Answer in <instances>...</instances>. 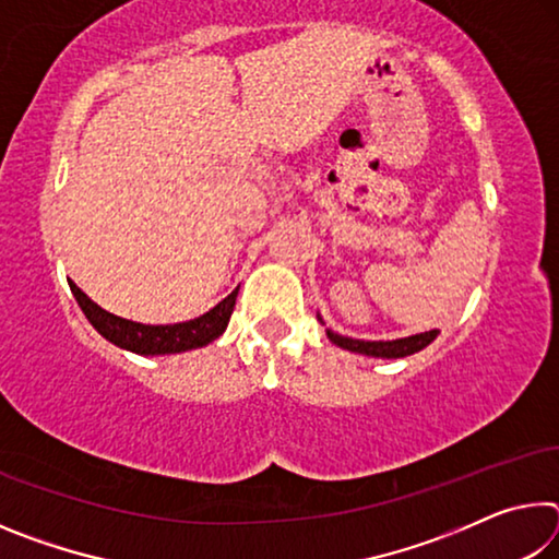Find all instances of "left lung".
<instances>
[{
    "mask_svg": "<svg viewBox=\"0 0 559 559\" xmlns=\"http://www.w3.org/2000/svg\"><path fill=\"white\" fill-rule=\"evenodd\" d=\"M439 335V330H429V333H419V335H412V337H400V340H390V343H372V340H353V337H343L333 333V330H328V337L333 340L337 347L349 349V353H359V355H372V357H386V359H394V357H406V355H414L419 353V349L427 347L429 343H433V337Z\"/></svg>",
    "mask_w": 559,
    "mask_h": 559,
    "instance_id": "8db88e82",
    "label": "left lung"
}]
</instances>
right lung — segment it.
<instances>
[{"label": "right lung", "instance_id": "1", "mask_svg": "<svg viewBox=\"0 0 559 559\" xmlns=\"http://www.w3.org/2000/svg\"><path fill=\"white\" fill-rule=\"evenodd\" d=\"M69 286L75 300H79L81 310L91 320V325L96 328L103 337L110 340L112 345L130 349V353L138 355H173L185 353V349L210 345L212 340L219 337L226 325H229V318L236 306V293H239V288L231 290L222 302H216L210 313L187 320V323L143 325L103 310L98 302H93L75 283H69Z\"/></svg>", "mask_w": 559, "mask_h": 559}]
</instances>
